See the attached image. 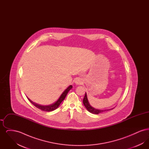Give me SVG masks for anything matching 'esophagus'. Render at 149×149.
I'll list each match as a JSON object with an SVG mask.
<instances>
[{
    "mask_svg": "<svg viewBox=\"0 0 149 149\" xmlns=\"http://www.w3.org/2000/svg\"><path fill=\"white\" fill-rule=\"evenodd\" d=\"M75 84H77V85H80V84H82L83 81H82V80H81V79L78 78V79H77L75 80Z\"/></svg>",
    "mask_w": 149,
    "mask_h": 149,
    "instance_id": "1",
    "label": "esophagus"
}]
</instances>
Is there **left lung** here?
<instances>
[{
	"label": "left lung",
	"mask_w": 149,
	"mask_h": 149,
	"mask_svg": "<svg viewBox=\"0 0 149 149\" xmlns=\"http://www.w3.org/2000/svg\"><path fill=\"white\" fill-rule=\"evenodd\" d=\"M83 104H84V106L87 109V110L89 112H90L91 113H92L97 114H99L100 113H102L103 112H105L106 111L110 110V109H108V110H99V109H95V108H93L89 104V103L88 102V98H87V95H86V93H85V96H84V98L83 99Z\"/></svg>",
	"instance_id": "8db88e82"
}]
</instances>
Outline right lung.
<instances>
[{
	"label": "right lung",
	"instance_id": "obj_1",
	"mask_svg": "<svg viewBox=\"0 0 149 149\" xmlns=\"http://www.w3.org/2000/svg\"><path fill=\"white\" fill-rule=\"evenodd\" d=\"M72 88V85H70L65 91L64 92L62 93V94L61 95V96L60 97V98H58V99L57 100L56 102L54 103H53L51 105H49V106H41V105H39V104H37L33 102L32 101H31L30 99H29L28 98V99L29 100V102L33 104L36 107H37V108L41 109V111H46V112H51V111H52L55 109H56V108H57L58 106H60V104H61V103L64 100V99L65 98L68 93L69 92V91L71 89V88Z\"/></svg>",
	"mask_w": 149,
	"mask_h": 149
}]
</instances>
